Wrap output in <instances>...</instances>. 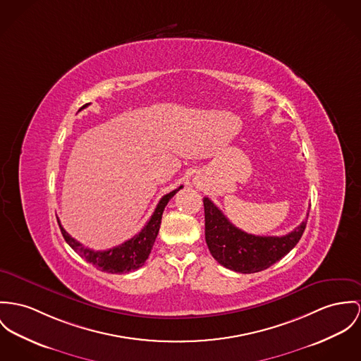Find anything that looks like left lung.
<instances>
[{"label": "left lung", "instance_id": "obj_1", "mask_svg": "<svg viewBox=\"0 0 361 361\" xmlns=\"http://www.w3.org/2000/svg\"><path fill=\"white\" fill-rule=\"evenodd\" d=\"M203 206L207 247L219 264L239 274L264 271L288 254L300 242L309 216L284 236H257L236 228L209 197H203Z\"/></svg>", "mask_w": 361, "mask_h": 361}]
</instances>
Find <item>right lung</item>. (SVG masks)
I'll use <instances>...</instances> for the list:
<instances>
[{
	"instance_id": "add662e5",
	"label": "right lung",
	"mask_w": 361,
	"mask_h": 361,
	"mask_svg": "<svg viewBox=\"0 0 361 361\" xmlns=\"http://www.w3.org/2000/svg\"><path fill=\"white\" fill-rule=\"evenodd\" d=\"M87 106H89V103L82 106L81 110L87 107ZM181 188L183 187H178L177 190L162 196V199L157 204V209H155L154 214L151 216L149 221L144 225V228L140 231L137 235H135L132 239L126 240L125 243L110 250L94 251V250L83 247L80 242H77L74 238H71L64 231V228L61 226L60 221L57 222H59L61 235H63L64 240L68 243V246L74 250L75 252H78L83 259H86L89 264L94 265L97 269H100L103 272L126 274V272H130V271H136V269H139L140 267L144 265L145 259L148 258V255L152 250V246L155 243V239L158 236L164 210H165L169 200L177 194Z\"/></svg>"
}]
</instances>
